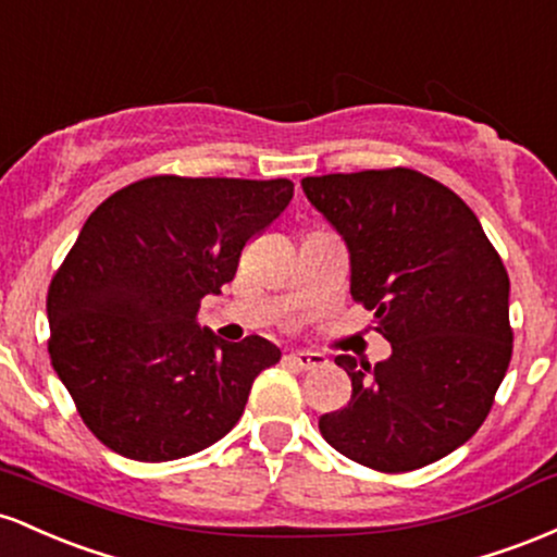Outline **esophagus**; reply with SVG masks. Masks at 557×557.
I'll return each mask as SVG.
<instances>
[{
  "instance_id": "1",
  "label": "esophagus",
  "mask_w": 557,
  "mask_h": 557,
  "mask_svg": "<svg viewBox=\"0 0 557 557\" xmlns=\"http://www.w3.org/2000/svg\"><path fill=\"white\" fill-rule=\"evenodd\" d=\"M286 362L295 368H302V371H310V368L326 366V358L321 352H308V349H297V352L286 355Z\"/></svg>"
}]
</instances>
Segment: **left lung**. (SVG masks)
I'll return each mask as SVG.
<instances>
[{
	"instance_id": "left-lung-1",
	"label": "left lung",
	"mask_w": 557,
	"mask_h": 557,
	"mask_svg": "<svg viewBox=\"0 0 557 557\" xmlns=\"http://www.w3.org/2000/svg\"><path fill=\"white\" fill-rule=\"evenodd\" d=\"M349 252V292L373 310L386 360L336 355L352 397L318 429L336 453L384 473L416 471L476 434L513 352L510 281L479 218L410 171L302 178Z\"/></svg>"
}]
</instances>
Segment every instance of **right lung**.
I'll list each match as a JSON object with an SVG mask.
<instances>
[{
    "mask_svg": "<svg viewBox=\"0 0 557 557\" xmlns=\"http://www.w3.org/2000/svg\"><path fill=\"white\" fill-rule=\"evenodd\" d=\"M295 195L286 178L152 176L104 199L47 295L49 358L102 445L162 463L236 426L281 349L223 342L197 323L242 249Z\"/></svg>",
    "mask_w": 557,
    "mask_h": 557,
    "instance_id": "obj_1",
    "label": "right lung"
}]
</instances>
